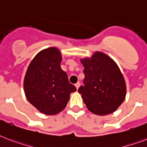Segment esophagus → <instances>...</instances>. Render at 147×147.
<instances>
[{
    "instance_id": "obj_1",
    "label": "esophagus",
    "mask_w": 147,
    "mask_h": 147,
    "mask_svg": "<svg viewBox=\"0 0 147 147\" xmlns=\"http://www.w3.org/2000/svg\"><path fill=\"white\" fill-rule=\"evenodd\" d=\"M80 85H81L80 82H77V83H76V85H76V88H77V90L78 89V88L80 87Z\"/></svg>"
}]
</instances>
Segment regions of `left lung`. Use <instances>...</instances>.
I'll return each instance as SVG.
<instances>
[{"label":"left lung","mask_w":147,"mask_h":147,"mask_svg":"<svg viewBox=\"0 0 147 147\" xmlns=\"http://www.w3.org/2000/svg\"><path fill=\"white\" fill-rule=\"evenodd\" d=\"M84 66L85 86L78 92L93 114L104 116L114 113L125 100L127 87L123 74L109 55L95 52L80 60Z\"/></svg>","instance_id":"left-lung-1"}]
</instances>
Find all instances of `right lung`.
I'll return each mask as SVG.
<instances>
[{
	"mask_svg": "<svg viewBox=\"0 0 147 147\" xmlns=\"http://www.w3.org/2000/svg\"><path fill=\"white\" fill-rule=\"evenodd\" d=\"M62 54L56 47L40 51L29 65L24 77L26 98L42 114L55 115L65 109L76 91L60 67Z\"/></svg>",
	"mask_w": 147,
	"mask_h": 147,
	"instance_id": "obj_1",
	"label": "right lung"
}]
</instances>
